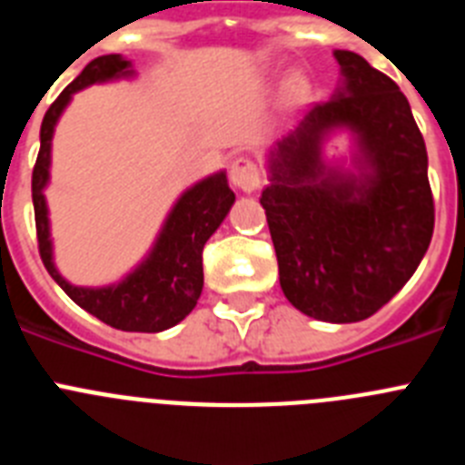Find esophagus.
Here are the masks:
<instances>
[{
	"mask_svg": "<svg viewBox=\"0 0 465 465\" xmlns=\"http://www.w3.org/2000/svg\"><path fill=\"white\" fill-rule=\"evenodd\" d=\"M230 182L235 183L237 188H242L244 193H252L261 186V170H258L256 160H252L249 155H240V158L232 160L230 165Z\"/></svg>",
	"mask_w": 465,
	"mask_h": 465,
	"instance_id": "1",
	"label": "esophagus"
}]
</instances>
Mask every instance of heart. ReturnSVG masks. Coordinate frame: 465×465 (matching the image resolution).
I'll use <instances>...</instances> for the list:
<instances>
[{
    "instance_id": "obj_1",
    "label": "heart",
    "mask_w": 465,
    "mask_h": 465,
    "mask_svg": "<svg viewBox=\"0 0 465 465\" xmlns=\"http://www.w3.org/2000/svg\"><path fill=\"white\" fill-rule=\"evenodd\" d=\"M293 94L295 97H300V94H302V84H298V81L293 84Z\"/></svg>"
}]
</instances>
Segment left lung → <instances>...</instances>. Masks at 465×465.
Here are the masks:
<instances>
[{"mask_svg": "<svg viewBox=\"0 0 465 465\" xmlns=\"http://www.w3.org/2000/svg\"><path fill=\"white\" fill-rule=\"evenodd\" d=\"M344 88L314 104L270 153L261 204L291 305L331 323L363 322L408 283L433 237L426 143L408 97L365 57L335 51ZM351 126L373 174L325 172L326 129Z\"/></svg>", "mask_w": 465, "mask_h": 465, "instance_id": "8db88e82", "label": "left lung"}]
</instances>
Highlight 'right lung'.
<instances>
[{
  "mask_svg": "<svg viewBox=\"0 0 465 465\" xmlns=\"http://www.w3.org/2000/svg\"><path fill=\"white\" fill-rule=\"evenodd\" d=\"M125 74H130V60L125 57H94L48 106L41 123L39 155L32 170L36 242L48 274L76 305L118 331L160 332L186 319L203 293V249L235 203V193L228 186V176L221 172L183 193L182 200L172 209L151 256L130 277L123 279V283L109 289H79L57 274L51 258L46 203L41 193L48 182L53 127L67 102L72 100V94L90 84L125 76Z\"/></svg>",
  "mask_w": 465,
  "mask_h": 465,
  "instance_id": "add662e5",
  "label": "right lung"
}]
</instances>
